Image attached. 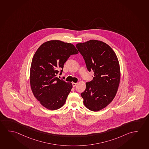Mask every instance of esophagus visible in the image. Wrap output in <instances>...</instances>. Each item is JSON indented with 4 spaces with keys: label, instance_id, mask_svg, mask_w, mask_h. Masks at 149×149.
<instances>
[{
    "label": "esophagus",
    "instance_id": "1",
    "mask_svg": "<svg viewBox=\"0 0 149 149\" xmlns=\"http://www.w3.org/2000/svg\"><path fill=\"white\" fill-rule=\"evenodd\" d=\"M77 85V83H72V86L73 87H75Z\"/></svg>",
    "mask_w": 149,
    "mask_h": 149
}]
</instances>
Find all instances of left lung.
Masks as SVG:
<instances>
[{
  "instance_id": "8db88e82",
  "label": "left lung",
  "mask_w": 149,
  "mask_h": 149,
  "mask_svg": "<svg viewBox=\"0 0 149 149\" xmlns=\"http://www.w3.org/2000/svg\"><path fill=\"white\" fill-rule=\"evenodd\" d=\"M85 61L93 79L86 83L85 90L81 94L85 106L98 111L107 106L116 96L120 81V69L115 52L106 43L90 40L76 45Z\"/></svg>"
}]
</instances>
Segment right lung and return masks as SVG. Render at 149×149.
I'll return each mask as SVG.
<instances>
[{
    "label": "right lung",
    "instance_id": "1",
    "mask_svg": "<svg viewBox=\"0 0 149 149\" xmlns=\"http://www.w3.org/2000/svg\"><path fill=\"white\" fill-rule=\"evenodd\" d=\"M78 53L71 43L51 40L40 45L33 55L30 70L31 88L36 99L47 109L55 110L65 103L72 84L57 78V74H61L70 56Z\"/></svg>",
    "mask_w": 149,
    "mask_h": 149
}]
</instances>
